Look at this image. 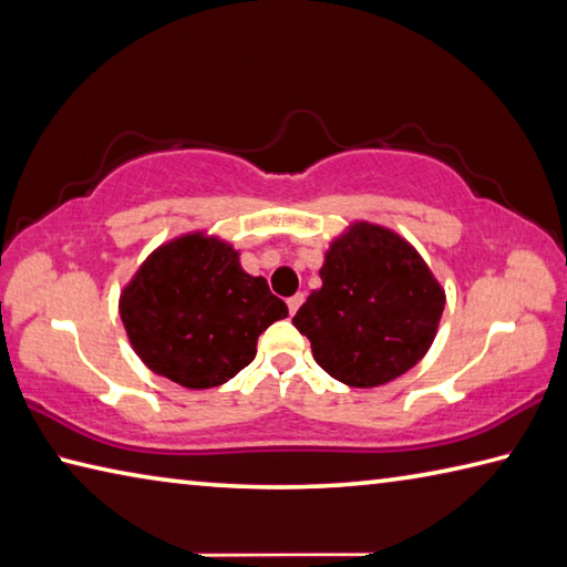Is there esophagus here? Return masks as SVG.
I'll use <instances>...</instances> for the list:
<instances>
[{
  "instance_id": "esophagus-1",
  "label": "esophagus",
  "mask_w": 567,
  "mask_h": 567,
  "mask_svg": "<svg viewBox=\"0 0 567 567\" xmlns=\"http://www.w3.org/2000/svg\"><path fill=\"white\" fill-rule=\"evenodd\" d=\"M288 311H291V316L298 311V308H301V303H303V293H296V296H291L288 298Z\"/></svg>"
}]
</instances>
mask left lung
Returning <instances> with one entry per match:
<instances>
[{"instance_id": "left-lung-1", "label": "left lung", "mask_w": 567, "mask_h": 567, "mask_svg": "<svg viewBox=\"0 0 567 567\" xmlns=\"http://www.w3.org/2000/svg\"><path fill=\"white\" fill-rule=\"evenodd\" d=\"M320 281L293 326L313 358L348 388L398 380L432 348L446 293L412 244L358 219L330 241Z\"/></svg>"}]
</instances>
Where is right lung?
I'll return each mask as SVG.
<instances>
[{"label":"right lung","instance_id":"add662e5","mask_svg":"<svg viewBox=\"0 0 567 567\" xmlns=\"http://www.w3.org/2000/svg\"><path fill=\"white\" fill-rule=\"evenodd\" d=\"M127 340L155 375L187 390L229 382L256 355V340L288 308L239 251L205 229L163 241L117 298Z\"/></svg>","mask_w":567,"mask_h":567}]
</instances>
